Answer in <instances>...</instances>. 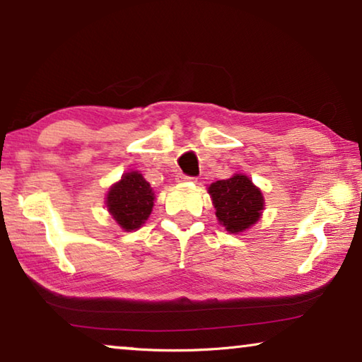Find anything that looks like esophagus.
Masks as SVG:
<instances>
[{
    "mask_svg": "<svg viewBox=\"0 0 362 362\" xmlns=\"http://www.w3.org/2000/svg\"><path fill=\"white\" fill-rule=\"evenodd\" d=\"M177 182H196V177L179 174V175H177Z\"/></svg>",
    "mask_w": 362,
    "mask_h": 362,
    "instance_id": "1",
    "label": "esophagus"
}]
</instances>
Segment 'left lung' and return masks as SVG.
Segmentation results:
<instances>
[{
  "instance_id": "left-lung-1",
  "label": "left lung",
  "mask_w": 362,
  "mask_h": 362,
  "mask_svg": "<svg viewBox=\"0 0 362 362\" xmlns=\"http://www.w3.org/2000/svg\"><path fill=\"white\" fill-rule=\"evenodd\" d=\"M216 216L226 231L240 233L260 218L263 196L246 175L236 174L231 179L217 180L209 187Z\"/></svg>"
}]
</instances>
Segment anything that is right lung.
Returning a JSON list of instances; mask_svg holds the SVG:
<instances>
[{"instance_id":"right-lung-1","label":"right lung","mask_w":362,"mask_h":362,"mask_svg":"<svg viewBox=\"0 0 362 362\" xmlns=\"http://www.w3.org/2000/svg\"><path fill=\"white\" fill-rule=\"evenodd\" d=\"M155 194L142 174L127 173L110 188L107 207L122 230H137L151 214Z\"/></svg>"}]
</instances>
